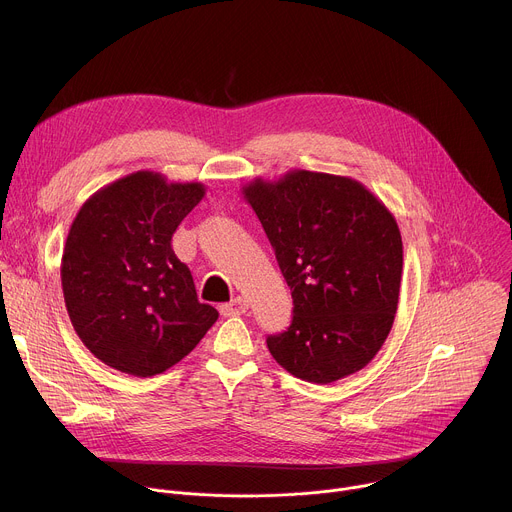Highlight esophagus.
<instances>
[{
    "mask_svg": "<svg viewBox=\"0 0 512 512\" xmlns=\"http://www.w3.org/2000/svg\"><path fill=\"white\" fill-rule=\"evenodd\" d=\"M247 308H249V304H247L243 298H235V300H231L229 304H223L218 310H221L223 316L229 318V316H241V314H245Z\"/></svg>",
    "mask_w": 512,
    "mask_h": 512,
    "instance_id": "obj_1",
    "label": "esophagus"
}]
</instances>
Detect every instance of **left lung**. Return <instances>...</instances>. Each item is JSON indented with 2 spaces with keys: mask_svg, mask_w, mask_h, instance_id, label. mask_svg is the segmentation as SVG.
Masks as SVG:
<instances>
[{
  "mask_svg": "<svg viewBox=\"0 0 512 512\" xmlns=\"http://www.w3.org/2000/svg\"><path fill=\"white\" fill-rule=\"evenodd\" d=\"M291 289L294 318L267 348L298 379L328 385L375 358L399 302L395 216L360 182L294 170L243 188Z\"/></svg>",
  "mask_w": 512,
  "mask_h": 512,
  "instance_id": "1",
  "label": "left lung"
}]
</instances>
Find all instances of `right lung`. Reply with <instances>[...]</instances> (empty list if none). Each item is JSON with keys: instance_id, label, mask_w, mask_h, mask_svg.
I'll use <instances>...</instances> for the list:
<instances>
[{"instance_id": "1", "label": "right lung", "mask_w": 512, "mask_h": 512, "mask_svg": "<svg viewBox=\"0 0 512 512\" xmlns=\"http://www.w3.org/2000/svg\"><path fill=\"white\" fill-rule=\"evenodd\" d=\"M202 196L200 182L135 172L95 192L72 221L60 267L64 304L83 344L111 369L160 375L216 322L172 249Z\"/></svg>"}]
</instances>
